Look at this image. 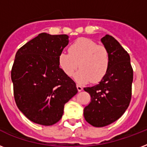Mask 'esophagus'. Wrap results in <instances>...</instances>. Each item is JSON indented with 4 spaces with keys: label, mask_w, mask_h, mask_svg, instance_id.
<instances>
[{
    "label": "esophagus",
    "mask_w": 147,
    "mask_h": 147,
    "mask_svg": "<svg viewBox=\"0 0 147 147\" xmlns=\"http://www.w3.org/2000/svg\"><path fill=\"white\" fill-rule=\"evenodd\" d=\"M76 87H77V89H78V92H82V90H83L82 86H81V85H76Z\"/></svg>",
    "instance_id": "1"
}]
</instances>
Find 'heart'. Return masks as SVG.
<instances>
[{"mask_svg": "<svg viewBox=\"0 0 147 147\" xmlns=\"http://www.w3.org/2000/svg\"><path fill=\"white\" fill-rule=\"evenodd\" d=\"M60 68L71 77L76 70L75 79L80 84L102 80L110 65L109 52L105 46L98 45L88 38H78L69 47V53L62 52L59 55Z\"/></svg>", "mask_w": 147, "mask_h": 147, "instance_id": "b5f03b06", "label": "heart"}]
</instances>
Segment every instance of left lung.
<instances>
[{"instance_id":"left-lung-1","label":"left lung","mask_w":147,"mask_h":147,"mask_svg":"<svg viewBox=\"0 0 147 147\" xmlns=\"http://www.w3.org/2000/svg\"><path fill=\"white\" fill-rule=\"evenodd\" d=\"M100 41L109 52V68L99 84L84 88L91 95V102L84 108V117L96 127L116 121L127 109L134 76L130 55L121 45L107 34Z\"/></svg>"}]
</instances>
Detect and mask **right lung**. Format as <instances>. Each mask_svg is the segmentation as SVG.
<instances>
[{
	"label": "right lung",
	"instance_id": "obj_1",
	"mask_svg": "<svg viewBox=\"0 0 147 147\" xmlns=\"http://www.w3.org/2000/svg\"><path fill=\"white\" fill-rule=\"evenodd\" d=\"M69 37L40 33L16 53L11 70L15 101L33 123H57L65 104L78 92L75 82L59 64V55L69 44Z\"/></svg>",
	"mask_w": 147,
	"mask_h": 147
}]
</instances>
